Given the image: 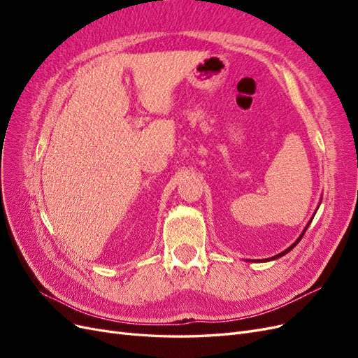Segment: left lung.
<instances>
[{
	"label": "left lung",
	"mask_w": 358,
	"mask_h": 358,
	"mask_svg": "<svg viewBox=\"0 0 358 358\" xmlns=\"http://www.w3.org/2000/svg\"><path fill=\"white\" fill-rule=\"evenodd\" d=\"M309 224H310V221H309V222H308V225H306V227H305V230H303V233H301V234H300V236H299V239H297V241H296V242H294V243H292V245H291V246H289V248H287V249H285V251H284V252H280V254H278V255H275V257H272V258H270V259H276V258H279V257H282V255H285V254H288V252H289V251H291V249H292V248H294V246H296V245H297V243H299V242H300V241H301V237H303V234H305V231H306V230H308V227H309ZM266 262H268V259H266Z\"/></svg>",
	"instance_id": "obj_1"
}]
</instances>
